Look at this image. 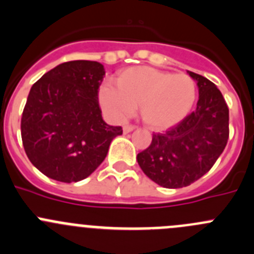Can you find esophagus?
Here are the masks:
<instances>
[{
	"label": "esophagus",
	"instance_id": "esophagus-1",
	"mask_svg": "<svg viewBox=\"0 0 254 254\" xmlns=\"http://www.w3.org/2000/svg\"><path fill=\"white\" fill-rule=\"evenodd\" d=\"M136 129V127H134V125H130V124H127L124 125V127H123V131H124V134H127V132H131L132 130Z\"/></svg>",
	"mask_w": 254,
	"mask_h": 254
}]
</instances>
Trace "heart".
I'll list each match as a JSON object with an SVG mask.
<instances>
[{
    "label": "heart",
    "instance_id": "1",
    "mask_svg": "<svg viewBox=\"0 0 254 254\" xmlns=\"http://www.w3.org/2000/svg\"><path fill=\"white\" fill-rule=\"evenodd\" d=\"M196 99V83L190 75L172 74L152 67H130L118 73L115 88L103 85L102 107L122 119L139 107L140 117L149 129L161 131L185 119Z\"/></svg>",
    "mask_w": 254,
    "mask_h": 254
}]
</instances>
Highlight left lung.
<instances>
[{
	"mask_svg": "<svg viewBox=\"0 0 254 254\" xmlns=\"http://www.w3.org/2000/svg\"><path fill=\"white\" fill-rule=\"evenodd\" d=\"M189 74L198 87L195 112L164 134H152L151 144L136 156L144 174L166 189L186 187L210 171L230 135L228 107L220 90L207 78Z\"/></svg>",
	"mask_w": 254,
	"mask_h": 254,
	"instance_id": "obj_1",
	"label": "left lung"
}]
</instances>
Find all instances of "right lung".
<instances>
[{"label": "right lung", "mask_w": 254, "mask_h": 254, "mask_svg": "<svg viewBox=\"0 0 254 254\" xmlns=\"http://www.w3.org/2000/svg\"><path fill=\"white\" fill-rule=\"evenodd\" d=\"M103 64L72 61L57 65L32 85L21 119L29 161L46 176L77 182L104 161L122 127L103 120L98 90Z\"/></svg>", "instance_id": "right-lung-1"}]
</instances>
